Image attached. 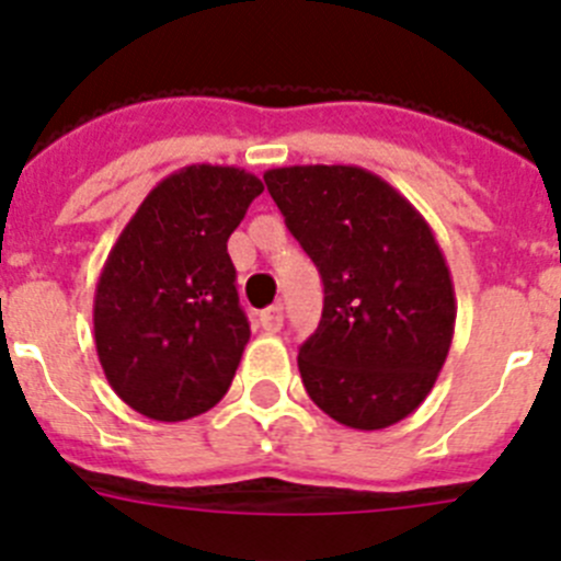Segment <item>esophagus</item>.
Returning a JSON list of instances; mask_svg holds the SVG:
<instances>
[{
  "instance_id": "esophagus-1",
  "label": "esophagus",
  "mask_w": 561,
  "mask_h": 561,
  "mask_svg": "<svg viewBox=\"0 0 561 561\" xmlns=\"http://www.w3.org/2000/svg\"><path fill=\"white\" fill-rule=\"evenodd\" d=\"M282 321H285V310H282V305H274L268 307V310L260 312V324L265 332H279Z\"/></svg>"
}]
</instances>
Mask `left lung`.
I'll return each mask as SVG.
<instances>
[{
  "label": "left lung",
  "instance_id": "1",
  "mask_svg": "<svg viewBox=\"0 0 561 561\" xmlns=\"http://www.w3.org/2000/svg\"><path fill=\"white\" fill-rule=\"evenodd\" d=\"M262 179L324 282L321 321L299 350L310 400L355 431L397 425L431 393L456 330L450 268L431 226L352 164Z\"/></svg>",
  "mask_w": 561,
  "mask_h": 561
}]
</instances>
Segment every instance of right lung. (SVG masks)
I'll return each instance as SVG.
<instances>
[{"label":"right lung","instance_id":"add662e5","mask_svg":"<svg viewBox=\"0 0 561 561\" xmlns=\"http://www.w3.org/2000/svg\"><path fill=\"white\" fill-rule=\"evenodd\" d=\"M262 181L190 164L153 186L111 249L94 293L105 380L156 422H184L224 400L251 337L226 243Z\"/></svg>","mask_w":561,"mask_h":561}]
</instances>
